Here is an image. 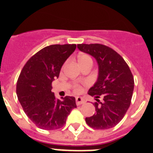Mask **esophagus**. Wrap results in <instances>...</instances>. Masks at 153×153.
Listing matches in <instances>:
<instances>
[{
	"instance_id": "1",
	"label": "esophagus",
	"mask_w": 153,
	"mask_h": 153,
	"mask_svg": "<svg viewBox=\"0 0 153 153\" xmlns=\"http://www.w3.org/2000/svg\"><path fill=\"white\" fill-rule=\"evenodd\" d=\"M76 105H81V104L84 103L85 100L82 97H76Z\"/></svg>"
}]
</instances>
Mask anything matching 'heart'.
I'll list each match as a JSON object with an SVG mask.
<instances>
[{
	"label": "heart",
	"mask_w": 153,
	"mask_h": 153,
	"mask_svg": "<svg viewBox=\"0 0 153 153\" xmlns=\"http://www.w3.org/2000/svg\"><path fill=\"white\" fill-rule=\"evenodd\" d=\"M92 61L91 58L86 54H81L78 56V63H79V65L83 64V63H86V62ZM76 90H79V89L76 88Z\"/></svg>",
	"instance_id": "heart-1"
}]
</instances>
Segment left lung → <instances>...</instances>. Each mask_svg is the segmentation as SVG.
Segmentation results:
<instances>
[{
	"instance_id": "8db88e82",
	"label": "left lung",
	"mask_w": 153,
	"mask_h": 153,
	"mask_svg": "<svg viewBox=\"0 0 153 153\" xmlns=\"http://www.w3.org/2000/svg\"><path fill=\"white\" fill-rule=\"evenodd\" d=\"M80 51L95 58L98 76L89 90L94 97L96 113L86 117V123L96 129H107L122 120L130 106L134 89V79L123 58L113 49L102 44H78ZM104 98L102 102L98 99Z\"/></svg>"
}]
</instances>
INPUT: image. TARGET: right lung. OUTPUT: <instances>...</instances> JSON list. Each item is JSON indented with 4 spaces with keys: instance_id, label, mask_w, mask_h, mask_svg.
I'll list each match as a JSON object with an SVG mask.
<instances>
[{
    "instance_id": "right-lung-1",
    "label": "right lung",
    "mask_w": 153,
    "mask_h": 153,
    "mask_svg": "<svg viewBox=\"0 0 153 153\" xmlns=\"http://www.w3.org/2000/svg\"><path fill=\"white\" fill-rule=\"evenodd\" d=\"M76 47V44L47 46L27 62L19 76L16 88L19 102L28 118L40 129H60L76 107L75 97L67 96L60 100L51 92L52 82Z\"/></svg>"
}]
</instances>
